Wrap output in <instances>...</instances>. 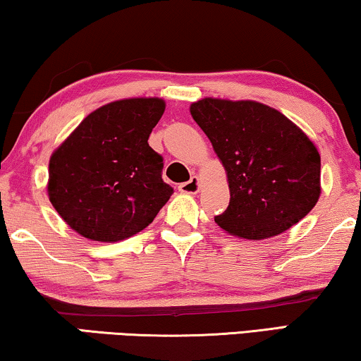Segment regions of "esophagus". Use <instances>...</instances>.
Wrapping results in <instances>:
<instances>
[{"label":"esophagus","mask_w":361,"mask_h":361,"mask_svg":"<svg viewBox=\"0 0 361 361\" xmlns=\"http://www.w3.org/2000/svg\"><path fill=\"white\" fill-rule=\"evenodd\" d=\"M200 180H197V176H192V178L190 181H185L181 183V185L178 186V190L181 192H185V195H196L197 191H200Z\"/></svg>","instance_id":"34e87169"}]
</instances>
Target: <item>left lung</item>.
I'll use <instances>...</instances> for the list:
<instances>
[{
  "label": "left lung",
  "mask_w": 361,
  "mask_h": 361,
  "mask_svg": "<svg viewBox=\"0 0 361 361\" xmlns=\"http://www.w3.org/2000/svg\"><path fill=\"white\" fill-rule=\"evenodd\" d=\"M226 169L231 201L216 224L263 240L306 217L321 196V155L280 111L258 101L202 98L190 106Z\"/></svg>",
  "instance_id": "left-lung-1"
}]
</instances>
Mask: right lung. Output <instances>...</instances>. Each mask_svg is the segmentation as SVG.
I'll return each mask as SVG.
<instances>
[{
  "mask_svg": "<svg viewBox=\"0 0 361 361\" xmlns=\"http://www.w3.org/2000/svg\"><path fill=\"white\" fill-rule=\"evenodd\" d=\"M164 111L160 98L113 101L86 116L54 150L49 200L81 237L124 240L144 231L170 200L164 159L147 142Z\"/></svg>",
  "mask_w": 361,
  "mask_h": 361,
  "instance_id": "1",
  "label": "right lung"
}]
</instances>
